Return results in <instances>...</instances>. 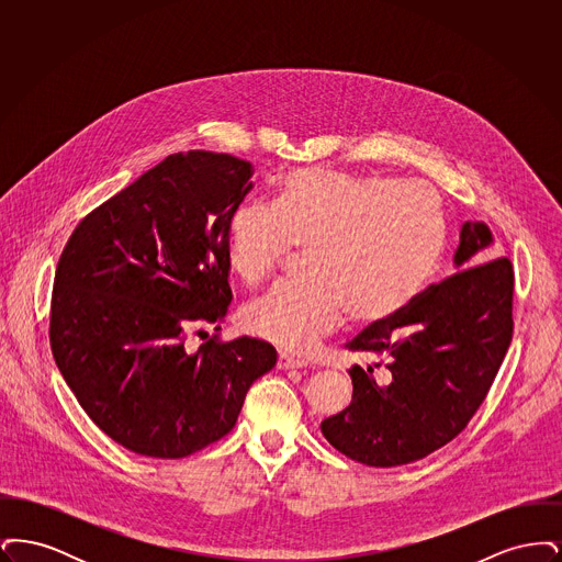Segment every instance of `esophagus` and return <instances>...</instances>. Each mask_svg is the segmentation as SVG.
<instances>
[{
  "label": "esophagus",
  "mask_w": 562,
  "mask_h": 562,
  "mask_svg": "<svg viewBox=\"0 0 562 562\" xmlns=\"http://www.w3.org/2000/svg\"><path fill=\"white\" fill-rule=\"evenodd\" d=\"M307 364L303 362V360H296L293 356H289V353H280L278 356V369L280 371H291V369H305Z\"/></svg>",
  "instance_id": "esophagus-1"
}]
</instances>
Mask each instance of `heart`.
Listing matches in <instances>:
<instances>
[{
	"mask_svg": "<svg viewBox=\"0 0 562 562\" xmlns=\"http://www.w3.org/2000/svg\"><path fill=\"white\" fill-rule=\"evenodd\" d=\"M438 193L392 177L305 168L284 177L269 204H241L227 229V266L246 284L271 276L294 246L307 250L301 284H280L241 310V326L286 351H307L346 316L394 321L440 261Z\"/></svg>",
	"mask_w": 562,
	"mask_h": 562,
	"instance_id": "obj_1",
	"label": "heart"
}]
</instances>
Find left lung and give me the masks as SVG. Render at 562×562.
Returning a JSON list of instances; mask_svg holds the SVG:
<instances>
[{
	"mask_svg": "<svg viewBox=\"0 0 562 562\" xmlns=\"http://www.w3.org/2000/svg\"><path fill=\"white\" fill-rule=\"evenodd\" d=\"M493 234L482 221L459 229L453 273L419 294L394 321L374 324L349 341L351 402L321 424L324 438L353 461L394 468L451 442L481 406L512 341L514 269L493 258ZM389 369L379 384L373 369Z\"/></svg>",
	"mask_w": 562,
	"mask_h": 562,
	"instance_id": "obj_1",
	"label": "left lung"
}]
</instances>
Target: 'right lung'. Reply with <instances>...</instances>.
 I'll use <instances>...</instances> for the list:
<instances>
[{"instance_id": "obj_1", "label": "right lung", "mask_w": 562, "mask_h": 562, "mask_svg": "<svg viewBox=\"0 0 562 562\" xmlns=\"http://www.w3.org/2000/svg\"><path fill=\"white\" fill-rule=\"evenodd\" d=\"M250 177V161L229 154H172L88 214L60 255L56 367L86 415L133 453L179 459L213 445L276 367L273 346L252 337L186 348L189 328L232 305L227 229Z\"/></svg>"}]
</instances>
